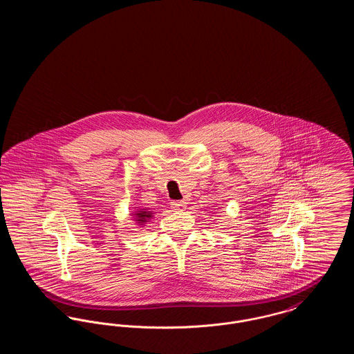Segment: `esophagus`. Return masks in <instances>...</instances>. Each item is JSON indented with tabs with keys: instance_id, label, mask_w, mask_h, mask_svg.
<instances>
[{
	"instance_id": "1",
	"label": "esophagus",
	"mask_w": 354,
	"mask_h": 354,
	"mask_svg": "<svg viewBox=\"0 0 354 354\" xmlns=\"http://www.w3.org/2000/svg\"><path fill=\"white\" fill-rule=\"evenodd\" d=\"M171 205L176 211H182L185 208V202H183V201H174V202H171Z\"/></svg>"
}]
</instances>
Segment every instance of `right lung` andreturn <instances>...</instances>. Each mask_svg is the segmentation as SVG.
<instances>
[{
	"label": "right lung",
	"instance_id": "add662e5",
	"mask_svg": "<svg viewBox=\"0 0 354 354\" xmlns=\"http://www.w3.org/2000/svg\"><path fill=\"white\" fill-rule=\"evenodd\" d=\"M135 215L138 216V221H140V223H145V221H147V220L151 218L150 212H146V211H140V212H138Z\"/></svg>",
	"mask_w": 354,
	"mask_h": 354
}]
</instances>
